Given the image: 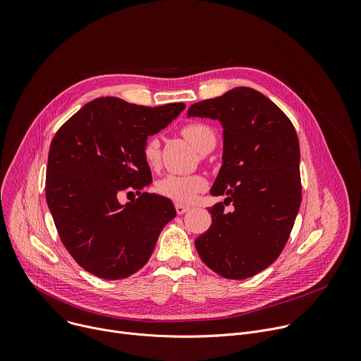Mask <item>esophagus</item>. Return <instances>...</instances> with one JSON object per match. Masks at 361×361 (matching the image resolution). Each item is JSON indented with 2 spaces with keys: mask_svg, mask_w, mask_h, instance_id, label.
Returning a JSON list of instances; mask_svg holds the SVG:
<instances>
[{
  "mask_svg": "<svg viewBox=\"0 0 361 361\" xmlns=\"http://www.w3.org/2000/svg\"><path fill=\"white\" fill-rule=\"evenodd\" d=\"M190 210V207L188 205H184V204H180V202H177L176 204V212H177V214H184V213H187Z\"/></svg>",
  "mask_w": 361,
  "mask_h": 361,
  "instance_id": "esophagus-1",
  "label": "esophagus"
}]
</instances>
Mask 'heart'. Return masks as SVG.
I'll use <instances>...</instances> for the list:
<instances>
[{
	"mask_svg": "<svg viewBox=\"0 0 361 361\" xmlns=\"http://www.w3.org/2000/svg\"><path fill=\"white\" fill-rule=\"evenodd\" d=\"M183 137L200 152H204L216 144L214 131L202 123H191L183 127ZM142 157L148 167L154 169L160 163V142L156 137H149L142 147ZM207 187L204 177L197 174H167L157 183V191L160 195L173 200L180 204H188Z\"/></svg>",
	"mask_w": 361,
	"mask_h": 361,
	"instance_id": "heart-1",
	"label": "heart"
}]
</instances>
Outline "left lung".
<instances>
[{
    "mask_svg": "<svg viewBox=\"0 0 361 361\" xmlns=\"http://www.w3.org/2000/svg\"><path fill=\"white\" fill-rule=\"evenodd\" d=\"M187 116L224 128L223 166L210 192L227 198L210 207L213 224L195 240L198 255L221 277H252L277 260L300 209L297 133L271 99L248 87L198 101ZM230 202L235 209L226 214Z\"/></svg>",
    "mask_w": 361,
    "mask_h": 361,
    "instance_id": "left-lung-1",
    "label": "left lung"
}]
</instances>
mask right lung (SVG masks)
Masks as SVG:
<instances>
[{
  "label": "right lung",
  "instance_id": "add662e5",
  "mask_svg": "<svg viewBox=\"0 0 361 361\" xmlns=\"http://www.w3.org/2000/svg\"><path fill=\"white\" fill-rule=\"evenodd\" d=\"M184 109V102L144 107L101 97L51 141L47 204L64 247L85 271L104 280L137 273L176 217L171 200L141 192L152 181L142 147ZM131 190L140 197L121 204V194Z\"/></svg>",
  "mask_w": 361,
  "mask_h": 361
}]
</instances>
